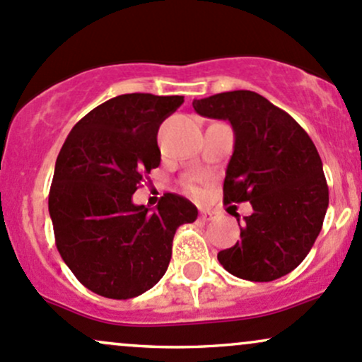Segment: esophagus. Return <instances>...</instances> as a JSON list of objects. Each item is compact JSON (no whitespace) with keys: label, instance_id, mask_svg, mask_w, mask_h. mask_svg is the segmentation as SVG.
Instances as JSON below:
<instances>
[{"label":"esophagus","instance_id":"1","mask_svg":"<svg viewBox=\"0 0 362 362\" xmlns=\"http://www.w3.org/2000/svg\"><path fill=\"white\" fill-rule=\"evenodd\" d=\"M212 217H214L212 212H209V211H202V212H200V219H202V221H211Z\"/></svg>","mask_w":362,"mask_h":362}]
</instances>
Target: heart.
Instances as JSON below:
<instances>
[{
    "instance_id": "obj_1",
    "label": "heart",
    "mask_w": 362,
    "mask_h": 362,
    "mask_svg": "<svg viewBox=\"0 0 362 362\" xmlns=\"http://www.w3.org/2000/svg\"><path fill=\"white\" fill-rule=\"evenodd\" d=\"M192 192H193V193H200L197 188H192Z\"/></svg>"
}]
</instances>
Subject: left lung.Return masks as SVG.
I'll return each instance as SVG.
<instances>
[{"instance_id": "1", "label": "left lung", "mask_w": 362, "mask_h": 362, "mask_svg": "<svg viewBox=\"0 0 362 362\" xmlns=\"http://www.w3.org/2000/svg\"><path fill=\"white\" fill-rule=\"evenodd\" d=\"M197 114L228 120L235 150L224 177V202H250L238 221L240 242L217 254L236 278L273 281L291 273L316 242L328 209L322 162L298 122L254 91L193 100Z\"/></svg>"}]
</instances>
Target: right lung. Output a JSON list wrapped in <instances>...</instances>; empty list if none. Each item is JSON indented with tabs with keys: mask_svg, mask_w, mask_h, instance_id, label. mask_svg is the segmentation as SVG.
Masks as SVG:
<instances>
[{
	"mask_svg": "<svg viewBox=\"0 0 362 362\" xmlns=\"http://www.w3.org/2000/svg\"><path fill=\"white\" fill-rule=\"evenodd\" d=\"M182 96L131 93L84 115L57 157L48 209L57 248L88 290L138 297L165 274L173 238L193 223L195 205L165 193L157 209L133 204L139 182L160 164L158 127Z\"/></svg>",
	"mask_w": 362,
	"mask_h": 362,
	"instance_id": "obj_1",
	"label": "right lung"
}]
</instances>
